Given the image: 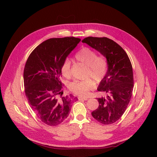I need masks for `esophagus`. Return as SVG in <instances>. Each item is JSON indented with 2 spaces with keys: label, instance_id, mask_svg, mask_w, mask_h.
<instances>
[{
  "label": "esophagus",
  "instance_id": "1",
  "mask_svg": "<svg viewBox=\"0 0 157 157\" xmlns=\"http://www.w3.org/2000/svg\"><path fill=\"white\" fill-rule=\"evenodd\" d=\"M79 101H87V100L88 99L87 97H82V96H79V97L78 98Z\"/></svg>",
  "mask_w": 157,
  "mask_h": 157
}]
</instances>
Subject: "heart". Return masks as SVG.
<instances>
[{
  "instance_id": "b5f03b06",
  "label": "heart",
  "mask_w": 157,
  "mask_h": 157,
  "mask_svg": "<svg viewBox=\"0 0 157 157\" xmlns=\"http://www.w3.org/2000/svg\"><path fill=\"white\" fill-rule=\"evenodd\" d=\"M77 61L88 67L87 76H90L96 82H101L105 78L108 69L107 61L103 56H97L96 52L88 47H84L76 53ZM63 77L69 78L71 74V62L69 59L63 61L61 67ZM94 82L91 79L83 81H75L70 85V90L79 96L87 95L90 90L94 88Z\"/></svg>"
}]
</instances>
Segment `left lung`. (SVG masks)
Returning <instances> with one entry per match:
<instances>
[{
  "mask_svg": "<svg viewBox=\"0 0 157 157\" xmlns=\"http://www.w3.org/2000/svg\"><path fill=\"white\" fill-rule=\"evenodd\" d=\"M105 56L106 74L98 87L105 96L97 98L99 105L92 115L103 125H109L121 118L128 107L134 88L132 63L125 51L108 38L88 37L82 40Z\"/></svg>",
  "mask_w": 157,
  "mask_h": 157,
  "instance_id": "left-lung-1",
  "label": "left lung"
}]
</instances>
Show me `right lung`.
Returning a JSON list of instances; mask_svg holds the SVG:
<instances>
[{
  "mask_svg": "<svg viewBox=\"0 0 157 157\" xmlns=\"http://www.w3.org/2000/svg\"><path fill=\"white\" fill-rule=\"evenodd\" d=\"M80 40L75 37L46 40L26 61L23 71L25 96L38 117L48 125L56 126L64 121L71 103L77 100L71 95L62 96L60 78L63 61Z\"/></svg>",
  "mask_w": 157,
  "mask_h": 157,
  "instance_id": "obj_1",
  "label": "right lung"
}]
</instances>
